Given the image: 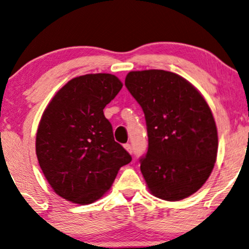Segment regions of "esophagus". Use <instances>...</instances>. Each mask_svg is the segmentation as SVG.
<instances>
[{
    "instance_id": "obj_1",
    "label": "esophagus",
    "mask_w": 249,
    "mask_h": 249,
    "mask_svg": "<svg viewBox=\"0 0 249 249\" xmlns=\"http://www.w3.org/2000/svg\"><path fill=\"white\" fill-rule=\"evenodd\" d=\"M124 148H125V149L127 150L128 153L132 154V147H131V144H130V143H125V144H124Z\"/></svg>"
}]
</instances>
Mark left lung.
<instances>
[{"mask_svg": "<svg viewBox=\"0 0 249 249\" xmlns=\"http://www.w3.org/2000/svg\"><path fill=\"white\" fill-rule=\"evenodd\" d=\"M125 86L146 119L140 169L150 193L166 201L194 194L212 174L218 148L208 103L186 79L164 70L128 72Z\"/></svg>", "mask_w": 249, "mask_h": 249, "instance_id": "8db88e82", "label": "left lung"}]
</instances>
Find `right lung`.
I'll list each match as a JSON object with an SVG mask.
<instances>
[{"label":"right lung","instance_id":"add662e5","mask_svg":"<svg viewBox=\"0 0 249 249\" xmlns=\"http://www.w3.org/2000/svg\"><path fill=\"white\" fill-rule=\"evenodd\" d=\"M122 87L114 74L80 75L65 84L43 111L36 141L37 161L63 199L93 203L110 190L118 170L131 162L103 114Z\"/></svg>","mask_w":249,"mask_h":249}]
</instances>
